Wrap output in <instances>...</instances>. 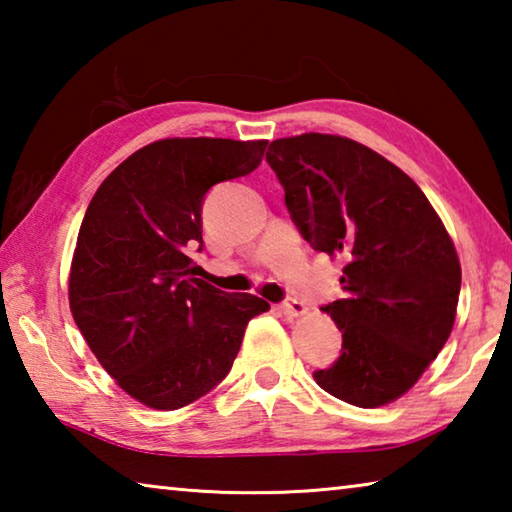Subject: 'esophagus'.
I'll list each match as a JSON object with an SVG mask.
<instances>
[{
  "label": "esophagus",
  "instance_id": "obj_1",
  "mask_svg": "<svg viewBox=\"0 0 512 512\" xmlns=\"http://www.w3.org/2000/svg\"><path fill=\"white\" fill-rule=\"evenodd\" d=\"M277 309L282 311L284 316H289V318H296V316H302L305 314V305H302L300 300H296V298H291V300H284L282 305H277Z\"/></svg>",
  "mask_w": 512,
  "mask_h": 512
}]
</instances>
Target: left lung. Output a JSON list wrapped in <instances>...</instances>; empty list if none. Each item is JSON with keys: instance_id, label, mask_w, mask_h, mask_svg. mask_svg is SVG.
I'll return each instance as SVG.
<instances>
[{"instance_id": "8db88e82", "label": "left lung", "mask_w": 512, "mask_h": 512, "mask_svg": "<svg viewBox=\"0 0 512 512\" xmlns=\"http://www.w3.org/2000/svg\"><path fill=\"white\" fill-rule=\"evenodd\" d=\"M266 162L300 235L345 259V298L320 307L341 329V357L316 384L361 409L395 402L454 327L461 264L443 221L402 169L348 137H284Z\"/></svg>"}]
</instances>
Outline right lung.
<instances>
[{
	"mask_svg": "<svg viewBox=\"0 0 512 512\" xmlns=\"http://www.w3.org/2000/svg\"><path fill=\"white\" fill-rule=\"evenodd\" d=\"M266 140L173 137L135 151L103 180L83 216L69 307L119 388L173 411L221 384L250 318L268 302L196 277L205 194L248 176Z\"/></svg>",
	"mask_w": 512,
	"mask_h": 512,
	"instance_id": "add662e5",
	"label": "right lung"
}]
</instances>
